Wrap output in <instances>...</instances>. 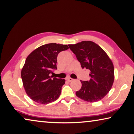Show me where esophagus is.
I'll return each instance as SVG.
<instances>
[{
	"instance_id": "34e87169",
	"label": "esophagus",
	"mask_w": 134,
	"mask_h": 134,
	"mask_svg": "<svg viewBox=\"0 0 134 134\" xmlns=\"http://www.w3.org/2000/svg\"><path fill=\"white\" fill-rule=\"evenodd\" d=\"M66 81H69V82H71L72 81H73L74 79H72V78H71V77H68V78H66Z\"/></svg>"
}]
</instances>
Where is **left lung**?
Instances as JSON below:
<instances>
[{
    "mask_svg": "<svg viewBox=\"0 0 134 134\" xmlns=\"http://www.w3.org/2000/svg\"><path fill=\"white\" fill-rule=\"evenodd\" d=\"M82 68L89 69V81H81V88L76 92L77 97L86 101L101 100L110 92L114 80L113 62L107 54L92 41H84L68 45Z\"/></svg>",
    "mask_w": 134,
    "mask_h": 134,
    "instance_id": "1",
    "label": "left lung"
}]
</instances>
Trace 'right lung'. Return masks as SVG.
Listing matches in <instances>:
<instances>
[{
  "label": "right lung",
  "instance_id": "1",
  "mask_svg": "<svg viewBox=\"0 0 134 134\" xmlns=\"http://www.w3.org/2000/svg\"><path fill=\"white\" fill-rule=\"evenodd\" d=\"M69 48L67 45L50 43L34 50L26 59L21 72L26 93L38 104L54 102L60 95L65 79L53 78L50 74L57 69V57Z\"/></svg>",
  "mask_w": 134,
  "mask_h": 134
}]
</instances>
